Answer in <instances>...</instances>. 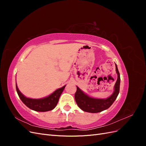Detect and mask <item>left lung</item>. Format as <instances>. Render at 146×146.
Here are the masks:
<instances>
[{"instance_id":"obj_1","label":"left lung","mask_w":146,"mask_h":146,"mask_svg":"<svg viewBox=\"0 0 146 146\" xmlns=\"http://www.w3.org/2000/svg\"><path fill=\"white\" fill-rule=\"evenodd\" d=\"M115 66L117 78L114 86V92L107 99L92 98L85 94L80 88L77 86V91L75 94V100H76L78 107L83 111L92 113L101 112L110 107V106L116 99L119 92L121 78L116 64H115Z\"/></svg>"}]
</instances>
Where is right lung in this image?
<instances>
[{"mask_svg":"<svg viewBox=\"0 0 146 146\" xmlns=\"http://www.w3.org/2000/svg\"><path fill=\"white\" fill-rule=\"evenodd\" d=\"M66 85L57 89L51 94L41 99H32L25 97L21 93L17 86L16 82V88L19 98L22 102L30 109L36 111L45 112L54 109L58 104L60 97Z\"/></svg>","mask_w":146,"mask_h":146,"instance_id":"right-lung-1","label":"right lung"}]
</instances>
